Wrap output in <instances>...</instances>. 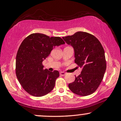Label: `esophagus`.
Here are the masks:
<instances>
[{
    "instance_id": "34e87169",
    "label": "esophagus",
    "mask_w": 121,
    "mask_h": 121,
    "mask_svg": "<svg viewBox=\"0 0 121 121\" xmlns=\"http://www.w3.org/2000/svg\"><path fill=\"white\" fill-rule=\"evenodd\" d=\"M65 74H66L65 73H64V72H60V75H61V76H64V75H65Z\"/></svg>"
}]
</instances>
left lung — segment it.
I'll list each match as a JSON object with an SVG mask.
<instances>
[{
  "label": "left lung",
  "mask_w": 121,
  "mask_h": 121,
  "mask_svg": "<svg viewBox=\"0 0 121 121\" xmlns=\"http://www.w3.org/2000/svg\"><path fill=\"white\" fill-rule=\"evenodd\" d=\"M63 39L73 47L75 63L82 68L75 81L69 84V88L80 96L92 94L101 82L106 69L105 51L101 43L94 35L82 31Z\"/></svg>",
  "instance_id": "left-lung-1"
}]
</instances>
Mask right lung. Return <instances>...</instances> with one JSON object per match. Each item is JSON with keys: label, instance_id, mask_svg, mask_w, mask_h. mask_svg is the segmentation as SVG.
Wrapping results in <instances>:
<instances>
[{"label": "right lung", "instance_id": "add662e5", "mask_svg": "<svg viewBox=\"0 0 121 121\" xmlns=\"http://www.w3.org/2000/svg\"><path fill=\"white\" fill-rule=\"evenodd\" d=\"M64 43L60 37H49L39 33L30 35L23 40L16 54V75L30 95L41 97L53 89L59 73L44 70L42 62L55 46Z\"/></svg>", "mask_w": 121, "mask_h": 121}]
</instances>
